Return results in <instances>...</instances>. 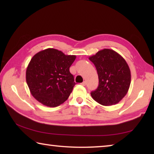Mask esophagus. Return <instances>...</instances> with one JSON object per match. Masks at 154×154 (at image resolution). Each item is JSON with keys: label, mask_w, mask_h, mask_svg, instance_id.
I'll use <instances>...</instances> for the list:
<instances>
[{"label": "esophagus", "mask_w": 154, "mask_h": 154, "mask_svg": "<svg viewBox=\"0 0 154 154\" xmlns=\"http://www.w3.org/2000/svg\"><path fill=\"white\" fill-rule=\"evenodd\" d=\"M81 84H82V85H83V86H85V85H86V82H85V81H84V82H83V83H81Z\"/></svg>", "instance_id": "1"}]
</instances>
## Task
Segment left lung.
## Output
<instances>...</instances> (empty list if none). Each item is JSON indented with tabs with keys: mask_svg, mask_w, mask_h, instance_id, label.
I'll return each instance as SVG.
<instances>
[{
	"mask_svg": "<svg viewBox=\"0 0 154 154\" xmlns=\"http://www.w3.org/2000/svg\"><path fill=\"white\" fill-rule=\"evenodd\" d=\"M95 65L99 83L91 92L92 98L104 106L116 105L129 90L131 74L127 62L113 49H103L89 57Z\"/></svg>",
	"mask_w": 154,
	"mask_h": 154,
	"instance_id": "obj_1",
	"label": "left lung"
}]
</instances>
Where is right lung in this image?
I'll return each instance as SVG.
<instances>
[{
    "label": "right lung",
    "instance_id": "add662e5",
    "mask_svg": "<svg viewBox=\"0 0 154 154\" xmlns=\"http://www.w3.org/2000/svg\"><path fill=\"white\" fill-rule=\"evenodd\" d=\"M76 56L48 48L38 52L28 65L26 79L31 94L43 105L55 107L66 101L75 85L69 71Z\"/></svg>",
    "mask_w": 154,
    "mask_h": 154
}]
</instances>
